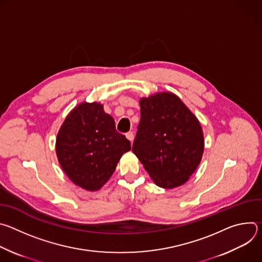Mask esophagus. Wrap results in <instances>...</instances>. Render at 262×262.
Returning <instances> with one entry per match:
<instances>
[{"label": "esophagus", "instance_id": "1", "mask_svg": "<svg viewBox=\"0 0 262 262\" xmlns=\"http://www.w3.org/2000/svg\"><path fill=\"white\" fill-rule=\"evenodd\" d=\"M125 136H126L127 140H129L130 142H133V141H134V133H133V132H128V133H126V134H125Z\"/></svg>", "mask_w": 262, "mask_h": 262}]
</instances>
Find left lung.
Listing matches in <instances>:
<instances>
[{"instance_id":"8db88e82","label":"left lung","mask_w":262,"mask_h":262,"mask_svg":"<svg viewBox=\"0 0 262 262\" xmlns=\"http://www.w3.org/2000/svg\"><path fill=\"white\" fill-rule=\"evenodd\" d=\"M140 106L133 152L157 185L164 189L182 185L202 159L204 138L199 120L171 92L143 97Z\"/></svg>"}]
</instances>
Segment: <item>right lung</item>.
Returning <instances> with one entry per match:
<instances>
[{"label": "right lung", "mask_w": 262, "mask_h": 262, "mask_svg": "<svg viewBox=\"0 0 262 262\" xmlns=\"http://www.w3.org/2000/svg\"><path fill=\"white\" fill-rule=\"evenodd\" d=\"M130 142L98 102H82L65 118L56 140L58 161L68 178L82 189L98 191L114 173Z\"/></svg>", "instance_id": "1"}]
</instances>
